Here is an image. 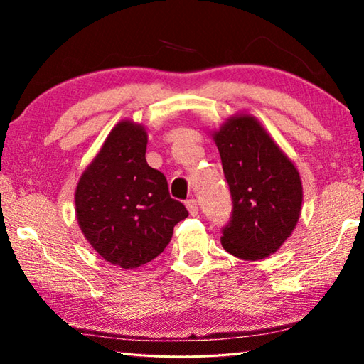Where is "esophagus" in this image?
<instances>
[{"label": "esophagus", "instance_id": "obj_1", "mask_svg": "<svg viewBox=\"0 0 364 364\" xmlns=\"http://www.w3.org/2000/svg\"><path fill=\"white\" fill-rule=\"evenodd\" d=\"M186 208H188V212L193 215V217H196V215L199 213V205H197V200L196 199L186 200Z\"/></svg>", "mask_w": 364, "mask_h": 364}]
</instances>
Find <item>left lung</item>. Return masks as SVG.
Returning a JSON list of instances; mask_svg holds the SVG:
<instances>
[{"label":"left lung","instance_id":"1","mask_svg":"<svg viewBox=\"0 0 364 364\" xmlns=\"http://www.w3.org/2000/svg\"><path fill=\"white\" fill-rule=\"evenodd\" d=\"M212 138L232 197L221 245L241 260L267 258L297 226L304 200L299 170L252 115L230 117Z\"/></svg>","mask_w":364,"mask_h":364}]
</instances>
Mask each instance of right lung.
Wrapping results in <instances>:
<instances>
[{
  "label": "right lung",
  "instance_id": "add662e5",
  "mask_svg": "<svg viewBox=\"0 0 364 364\" xmlns=\"http://www.w3.org/2000/svg\"><path fill=\"white\" fill-rule=\"evenodd\" d=\"M147 132L122 120L80 176L75 213L86 241L110 264L143 267L167 247L173 228L188 217L171 199L167 178L146 162Z\"/></svg>",
  "mask_w": 364,
  "mask_h": 364
}]
</instances>
